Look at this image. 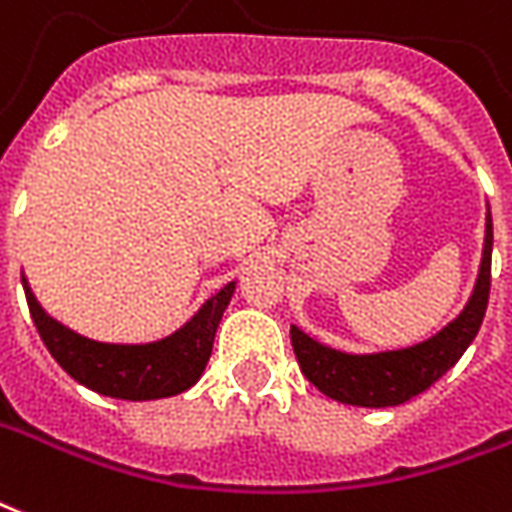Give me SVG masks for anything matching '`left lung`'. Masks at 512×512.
Returning a JSON list of instances; mask_svg holds the SVG:
<instances>
[{
    "label": "left lung",
    "mask_w": 512,
    "mask_h": 512,
    "mask_svg": "<svg viewBox=\"0 0 512 512\" xmlns=\"http://www.w3.org/2000/svg\"><path fill=\"white\" fill-rule=\"evenodd\" d=\"M491 246H494V225H491V208L486 203L483 257L467 306L445 328H439L434 336L418 344L382 352H344L317 342L298 325H290L295 358L306 380L331 399L352 407H372V410L399 407L412 396L429 391L442 374L456 366L483 325L488 290H491Z\"/></svg>",
    "instance_id": "1"
}]
</instances>
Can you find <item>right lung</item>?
<instances>
[{
	"label": "right lung",
	"instance_id": "obj_1",
	"mask_svg": "<svg viewBox=\"0 0 512 512\" xmlns=\"http://www.w3.org/2000/svg\"><path fill=\"white\" fill-rule=\"evenodd\" d=\"M21 282L40 339L64 372L89 391L127 401L168 399L189 391L206 369L219 320L236 293V282H227L219 293L208 295L198 312L168 336L154 342L121 344L97 342L54 320L32 293L24 271Z\"/></svg>",
	"mask_w": 512,
	"mask_h": 512
}]
</instances>
